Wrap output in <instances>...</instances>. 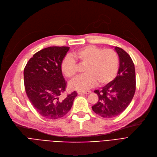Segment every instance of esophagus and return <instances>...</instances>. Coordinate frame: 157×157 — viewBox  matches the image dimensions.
<instances>
[{
	"mask_svg": "<svg viewBox=\"0 0 157 157\" xmlns=\"http://www.w3.org/2000/svg\"><path fill=\"white\" fill-rule=\"evenodd\" d=\"M90 93H91L90 90H78L77 91L78 94H89Z\"/></svg>",
	"mask_w": 157,
	"mask_h": 157,
	"instance_id": "esophagus-1",
	"label": "esophagus"
}]
</instances>
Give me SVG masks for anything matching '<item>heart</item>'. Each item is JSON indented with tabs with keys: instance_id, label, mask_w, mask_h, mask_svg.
Here are the masks:
<instances>
[{
	"instance_id": "b5f03b06",
	"label": "heart",
	"mask_w": 157,
	"mask_h": 157,
	"mask_svg": "<svg viewBox=\"0 0 157 157\" xmlns=\"http://www.w3.org/2000/svg\"><path fill=\"white\" fill-rule=\"evenodd\" d=\"M73 56L80 64H85L86 74L73 81L70 86L73 89L85 90L95 86L106 85L116 77L119 67V58L112 49H103L95 45H87L73 52ZM61 70L67 78L73 79L78 71L75 60L71 56L64 57L61 63Z\"/></svg>"
}]
</instances>
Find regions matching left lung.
<instances>
[{
  "instance_id": "8db88e82",
  "label": "left lung",
  "mask_w": 157,
  "mask_h": 157,
  "mask_svg": "<svg viewBox=\"0 0 157 157\" xmlns=\"http://www.w3.org/2000/svg\"><path fill=\"white\" fill-rule=\"evenodd\" d=\"M119 57V68L113 80L94 91L99 99L92 106L93 111L103 118H109L121 114L131 102L136 91V73L134 63L124 49L115 47Z\"/></svg>"
}]
</instances>
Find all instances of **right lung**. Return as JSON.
<instances>
[{
    "instance_id": "right-lung-1",
    "label": "right lung",
    "mask_w": 157,
    "mask_h": 157,
    "mask_svg": "<svg viewBox=\"0 0 157 157\" xmlns=\"http://www.w3.org/2000/svg\"><path fill=\"white\" fill-rule=\"evenodd\" d=\"M69 47L53 46L36 52L24 69L26 93L35 109L48 119H58L70 110L77 96L76 91L61 99L67 82L61 70V63Z\"/></svg>"
}]
</instances>
